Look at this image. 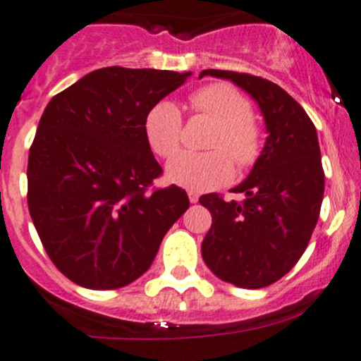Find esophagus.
<instances>
[{
    "label": "esophagus",
    "instance_id": "obj_1",
    "mask_svg": "<svg viewBox=\"0 0 361 361\" xmlns=\"http://www.w3.org/2000/svg\"><path fill=\"white\" fill-rule=\"evenodd\" d=\"M188 199H190L192 204H195L199 201V194L195 190H188Z\"/></svg>",
    "mask_w": 361,
    "mask_h": 361
}]
</instances>
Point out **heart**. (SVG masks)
<instances>
[{"label":"heart","instance_id":"1","mask_svg":"<svg viewBox=\"0 0 361 361\" xmlns=\"http://www.w3.org/2000/svg\"><path fill=\"white\" fill-rule=\"evenodd\" d=\"M192 110L214 122L209 152H181L167 164V180L190 190H211L228 183L235 160L248 169L262 154V130L245 96L227 83H211L190 96ZM183 120L178 106L160 101L148 111L145 134L152 150L167 159L180 148Z\"/></svg>","mask_w":361,"mask_h":361}]
</instances>
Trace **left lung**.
Here are the masks:
<instances>
[{
  "instance_id": "8db88e82",
  "label": "left lung",
  "mask_w": 361,
  "mask_h": 361,
  "mask_svg": "<svg viewBox=\"0 0 361 361\" xmlns=\"http://www.w3.org/2000/svg\"><path fill=\"white\" fill-rule=\"evenodd\" d=\"M231 80L257 101L267 129L264 150L234 194L199 199L213 216L202 241V258L221 281L264 288L281 279L302 257L319 218L325 173L318 134L304 108L286 90L248 73L204 69Z\"/></svg>"
}]
</instances>
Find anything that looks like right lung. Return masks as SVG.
<instances>
[{"mask_svg":"<svg viewBox=\"0 0 361 361\" xmlns=\"http://www.w3.org/2000/svg\"><path fill=\"white\" fill-rule=\"evenodd\" d=\"M190 75L96 69L47 104L29 150L27 206L47 255L76 285L136 281L190 206L176 185L150 190L162 167L145 134L148 111Z\"/></svg>","mask_w":361,"mask_h":361,"instance_id":"obj_1","label":"right lung"}]
</instances>
